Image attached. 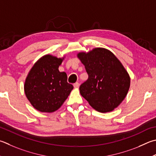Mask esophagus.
Masks as SVG:
<instances>
[{"label":"esophagus","instance_id":"34e87169","mask_svg":"<svg viewBox=\"0 0 156 156\" xmlns=\"http://www.w3.org/2000/svg\"><path fill=\"white\" fill-rule=\"evenodd\" d=\"M79 85H80V84H79L78 83H76L75 84H73V87H74V88H78Z\"/></svg>","mask_w":156,"mask_h":156}]
</instances>
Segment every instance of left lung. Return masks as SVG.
<instances>
[{"label": "left lung", "instance_id": "8db88e82", "mask_svg": "<svg viewBox=\"0 0 156 156\" xmlns=\"http://www.w3.org/2000/svg\"><path fill=\"white\" fill-rule=\"evenodd\" d=\"M78 57L89 76L80 86L81 95L97 111H112L128 92V73L114 54L103 48L80 52Z\"/></svg>", "mask_w": 156, "mask_h": 156}]
</instances>
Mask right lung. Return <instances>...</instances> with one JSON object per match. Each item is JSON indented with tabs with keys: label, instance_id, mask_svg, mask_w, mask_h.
Returning <instances> with one entry per match:
<instances>
[{
	"label": "right lung",
	"instance_id": "1",
	"mask_svg": "<svg viewBox=\"0 0 156 156\" xmlns=\"http://www.w3.org/2000/svg\"><path fill=\"white\" fill-rule=\"evenodd\" d=\"M63 58L50 55L42 56L34 64L24 83V92L32 106L39 111H56L68 98L73 89L67 83L66 72L58 67Z\"/></svg>",
	"mask_w": 156,
	"mask_h": 156
}]
</instances>
